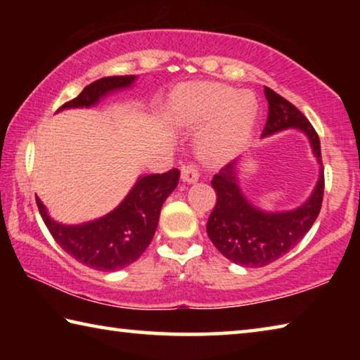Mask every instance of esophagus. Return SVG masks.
Masks as SVG:
<instances>
[{"mask_svg": "<svg viewBox=\"0 0 360 360\" xmlns=\"http://www.w3.org/2000/svg\"><path fill=\"white\" fill-rule=\"evenodd\" d=\"M181 178L184 182H187V184H193V182H197L200 178L197 165H193V163H187V165L182 167Z\"/></svg>", "mask_w": 360, "mask_h": 360, "instance_id": "esophagus-1", "label": "esophagus"}]
</instances>
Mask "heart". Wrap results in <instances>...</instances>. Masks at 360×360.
I'll return each mask as SVG.
<instances>
[{"mask_svg": "<svg viewBox=\"0 0 360 360\" xmlns=\"http://www.w3.org/2000/svg\"><path fill=\"white\" fill-rule=\"evenodd\" d=\"M172 117L188 127H202L200 144L208 155L225 157L238 150L252 130L257 100L251 92L216 82H191L169 98Z\"/></svg>", "mask_w": 360, "mask_h": 360, "instance_id": "heart-1", "label": "heart"}]
</instances>
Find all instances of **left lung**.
<instances>
[{
    "label": "left lung",
    "mask_w": 360,
    "mask_h": 360,
    "mask_svg": "<svg viewBox=\"0 0 360 360\" xmlns=\"http://www.w3.org/2000/svg\"><path fill=\"white\" fill-rule=\"evenodd\" d=\"M264 92L268 101V117L262 136L288 129L303 131L321 169L318 184L307 202L295 210L281 212L255 208L243 195L236 178V162H230L219 174H214L211 186L217 200L206 231L219 252L243 266H265L288 254L311 229L324 198V168L318 133L292 103L268 87Z\"/></svg>",
    "instance_id": "obj_1"
}]
</instances>
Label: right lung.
Masks as SVG:
<instances>
[{"instance_id": "1", "label": "right lung", "mask_w": 360, "mask_h": 360, "mask_svg": "<svg viewBox=\"0 0 360 360\" xmlns=\"http://www.w3.org/2000/svg\"><path fill=\"white\" fill-rule=\"evenodd\" d=\"M136 76L103 77L87 85L76 98L58 109L90 108L103 96L127 89ZM179 169L162 174L139 176L136 184L117 208L96 221L65 225L51 219L46 206L36 197L42 221L60 248L85 266L100 271H115L141 257L154 236L162 205L179 182Z\"/></svg>"}]
</instances>
